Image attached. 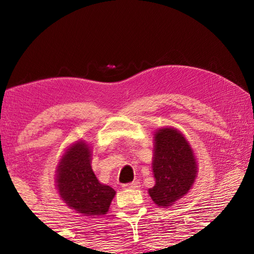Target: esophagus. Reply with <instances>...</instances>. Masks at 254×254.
Masks as SVG:
<instances>
[{
  "label": "esophagus",
  "instance_id": "esophagus-1",
  "mask_svg": "<svg viewBox=\"0 0 254 254\" xmlns=\"http://www.w3.org/2000/svg\"><path fill=\"white\" fill-rule=\"evenodd\" d=\"M123 187H124L125 190H129V189L135 190V189H138V187H140V182H138V180H134V182H131V183L124 184Z\"/></svg>",
  "mask_w": 254,
  "mask_h": 254
}]
</instances>
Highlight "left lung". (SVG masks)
<instances>
[{"mask_svg":"<svg viewBox=\"0 0 254 254\" xmlns=\"http://www.w3.org/2000/svg\"><path fill=\"white\" fill-rule=\"evenodd\" d=\"M152 172L155 186L149 195L159 207L172 206L187 194L197 175L195 156L178 129L164 127L156 130Z\"/></svg>","mask_w":254,"mask_h":254,"instance_id":"1","label":"left lung"}]
</instances>
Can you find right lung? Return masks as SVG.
<instances>
[{
    "label": "right lung",
    "mask_w": 254,
    "mask_h": 254,
    "mask_svg": "<svg viewBox=\"0 0 254 254\" xmlns=\"http://www.w3.org/2000/svg\"><path fill=\"white\" fill-rule=\"evenodd\" d=\"M60 197L70 209L84 216H103L109 210L116 190L99 183L91 168V150L84 141L67 149L57 169Z\"/></svg>",
    "instance_id": "add662e5"
}]
</instances>
